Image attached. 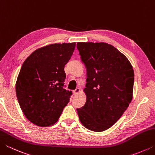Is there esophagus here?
<instances>
[{
  "instance_id": "34e87169",
  "label": "esophagus",
  "mask_w": 155,
  "mask_h": 155,
  "mask_svg": "<svg viewBox=\"0 0 155 155\" xmlns=\"http://www.w3.org/2000/svg\"><path fill=\"white\" fill-rule=\"evenodd\" d=\"M79 92H80V89L78 87L76 88L75 90L73 91V94H74V95H77V94H78Z\"/></svg>"
}]
</instances>
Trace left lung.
I'll list each match as a JSON object with an SVG mask.
<instances>
[{
  "mask_svg": "<svg viewBox=\"0 0 155 155\" xmlns=\"http://www.w3.org/2000/svg\"><path fill=\"white\" fill-rule=\"evenodd\" d=\"M77 47L87 71V101L77 109L78 117L87 129L101 132L114 125L129 105L134 72L127 57L110 44L78 42Z\"/></svg>",
  "mask_w": 155,
  "mask_h": 155,
  "instance_id": "left-lung-1",
  "label": "left lung"
}]
</instances>
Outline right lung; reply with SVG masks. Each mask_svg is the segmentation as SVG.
Listing matches in <instances>:
<instances>
[{"label": "right lung", "mask_w": 155, "mask_h": 155, "mask_svg": "<svg viewBox=\"0 0 155 155\" xmlns=\"http://www.w3.org/2000/svg\"><path fill=\"white\" fill-rule=\"evenodd\" d=\"M76 44H54L34 51L23 63L15 84L18 103L26 117L39 127L58 121L72 91L64 85V67Z\"/></svg>", "instance_id": "obj_1"}]
</instances>
